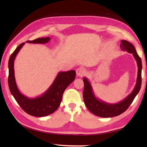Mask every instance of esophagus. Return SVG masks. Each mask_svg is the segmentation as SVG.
Wrapping results in <instances>:
<instances>
[{"mask_svg":"<svg viewBox=\"0 0 147 147\" xmlns=\"http://www.w3.org/2000/svg\"><path fill=\"white\" fill-rule=\"evenodd\" d=\"M85 69L82 67L78 68L76 69V74L78 76H83L85 74Z\"/></svg>","mask_w":147,"mask_h":147,"instance_id":"obj_1","label":"esophagus"}]
</instances>
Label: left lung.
<instances>
[{
	"instance_id": "obj_1",
	"label": "left lung",
	"mask_w": 147,
	"mask_h": 147,
	"mask_svg": "<svg viewBox=\"0 0 147 147\" xmlns=\"http://www.w3.org/2000/svg\"><path fill=\"white\" fill-rule=\"evenodd\" d=\"M120 48L122 51H126L129 53H132L137 61L138 71L136 86L132 93L123 101L115 104H109L96 99L92 91L90 84L87 79L84 78L83 100L84 104L92 113L99 117H112L124 113L132 104L141 87L142 61L141 58L138 55L134 45L126 40H121Z\"/></svg>"
}]
</instances>
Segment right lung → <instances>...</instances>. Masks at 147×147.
Segmentation results:
<instances>
[{
	"instance_id": "right-lung-1",
	"label": "right lung",
	"mask_w": 147,
	"mask_h": 147,
	"mask_svg": "<svg viewBox=\"0 0 147 147\" xmlns=\"http://www.w3.org/2000/svg\"><path fill=\"white\" fill-rule=\"evenodd\" d=\"M50 40L49 37L38 38L26 42L45 43ZM25 43H21L11 54L8 62V85L12 95L21 109L29 115L35 117H44L52 114L59 107L64 92L76 78L74 70L59 72L50 88L42 96L29 99L19 92L14 77L13 61L17 54Z\"/></svg>"
}]
</instances>
